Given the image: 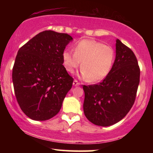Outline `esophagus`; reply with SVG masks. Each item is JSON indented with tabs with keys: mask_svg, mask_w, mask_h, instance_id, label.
Returning <instances> with one entry per match:
<instances>
[{
	"mask_svg": "<svg viewBox=\"0 0 153 153\" xmlns=\"http://www.w3.org/2000/svg\"><path fill=\"white\" fill-rule=\"evenodd\" d=\"M73 85H74V86H77V85H80V83L78 82V81L76 80V79H74V82H73Z\"/></svg>",
	"mask_w": 153,
	"mask_h": 153,
	"instance_id": "obj_1",
	"label": "esophagus"
}]
</instances>
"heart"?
Here are the masks:
<instances>
[{
  "label": "heart",
  "mask_w": 153,
  "mask_h": 153,
  "mask_svg": "<svg viewBox=\"0 0 153 153\" xmlns=\"http://www.w3.org/2000/svg\"><path fill=\"white\" fill-rule=\"evenodd\" d=\"M62 58L64 68L68 72H74L81 62V76L89 82L97 83L105 79L109 73L115 53L110 46L93 39H84L74 45V51L65 50Z\"/></svg>",
  "instance_id": "obj_1"
}]
</instances>
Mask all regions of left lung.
<instances>
[{"instance_id": "1", "label": "left lung", "mask_w": 153, "mask_h": 153, "mask_svg": "<svg viewBox=\"0 0 153 153\" xmlns=\"http://www.w3.org/2000/svg\"><path fill=\"white\" fill-rule=\"evenodd\" d=\"M116 59L106 78L97 84L83 85V112L90 122L110 126L122 120L134 103L140 81L137 57L118 39Z\"/></svg>"}]
</instances>
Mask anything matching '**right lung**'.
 I'll list each match as a JSON object with an SVG mask.
<instances>
[{
    "instance_id": "obj_1",
    "label": "right lung",
    "mask_w": 153,
    "mask_h": 153,
    "mask_svg": "<svg viewBox=\"0 0 153 153\" xmlns=\"http://www.w3.org/2000/svg\"><path fill=\"white\" fill-rule=\"evenodd\" d=\"M72 39L67 33L45 30L19 49L12 70L14 93L21 109L32 120H49L60 111L74 80L62 58Z\"/></svg>"
}]
</instances>
